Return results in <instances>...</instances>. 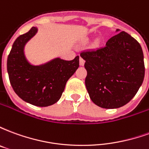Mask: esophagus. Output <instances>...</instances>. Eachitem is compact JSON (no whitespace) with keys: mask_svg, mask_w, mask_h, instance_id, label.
<instances>
[{"mask_svg":"<svg viewBox=\"0 0 149 149\" xmlns=\"http://www.w3.org/2000/svg\"><path fill=\"white\" fill-rule=\"evenodd\" d=\"M84 60L82 57H80V65H81V66H83V65H84Z\"/></svg>","mask_w":149,"mask_h":149,"instance_id":"34e87169","label":"esophagus"}]
</instances>
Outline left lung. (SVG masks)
<instances>
[{"mask_svg": "<svg viewBox=\"0 0 149 149\" xmlns=\"http://www.w3.org/2000/svg\"><path fill=\"white\" fill-rule=\"evenodd\" d=\"M81 56L85 61L88 93L99 107L124 106L143 83L145 68L141 46L124 31L111 37L104 47L81 52Z\"/></svg>", "mask_w": 149, "mask_h": 149, "instance_id": "left-lung-1", "label": "left lung"}]
</instances>
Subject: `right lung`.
<instances>
[{"mask_svg":"<svg viewBox=\"0 0 149 149\" xmlns=\"http://www.w3.org/2000/svg\"><path fill=\"white\" fill-rule=\"evenodd\" d=\"M37 33V28L33 27L16 39L8 56L7 71L18 97L35 106L47 107L60 100L67 81L79 67V56L72 61L55 58L44 65H31L24 49Z\"/></svg>","mask_w":149,"mask_h":149,"instance_id":"right-lung-1","label":"right lung"}]
</instances>
